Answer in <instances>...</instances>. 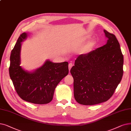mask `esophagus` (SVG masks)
I'll use <instances>...</instances> for the list:
<instances>
[{
	"mask_svg": "<svg viewBox=\"0 0 131 131\" xmlns=\"http://www.w3.org/2000/svg\"><path fill=\"white\" fill-rule=\"evenodd\" d=\"M73 66V64L72 63H70L69 65V71H70L71 69L72 68V67Z\"/></svg>",
	"mask_w": 131,
	"mask_h": 131,
	"instance_id": "esophagus-1",
	"label": "esophagus"
}]
</instances>
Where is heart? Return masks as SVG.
Returning a JSON list of instances; mask_svg holds the SVG:
<instances>
[{"mask_svg": "<svg viewBox=\"0 0 131 131\" xmlns=\"http://www.w3.org/2000/svg\"><path fill=\"white\" fill-rule=\"evenodd\" d=\"M96 44V41L95 40H92L87 43L81 50V53L86 54L90 52L94 48Z\"/></svg>", "mask_w": 131, "mask_h": 131, "instance_id": "1", "label": "heart"}]
</instances>
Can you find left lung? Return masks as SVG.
Wrapping results in <instances>:
<instances>
[{"label": "left lung", "instance_id": "obj_1", "mask_svg": "<svg viewBox=\"0 0 131 131\" xmlns=\"http://www.w3.org/2000/svg\"><path fill=\"white\" fill-rule=\"evenodd\" d=\"M106 44L81 54L70 72L74 79V96L79 104H97L109 100L123 75L124 59L116 36L104 30Z\"/></svg>", "mask_w": 131, "mask_h": 131}]
</instances>
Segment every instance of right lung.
Segmentation results:
<instances>
[{
  "label": "right lung",
  "mask_w": 131,
  "mask_h": 131,
  "mask_svg": "<svg viewBox=\"0 0 131 131\" xmlns=\"http://www.w3.org/2000/svg\"><path fill=\"white\" fill-rule=\"evenodd\" d=\"M28 35L25 32L20 35L11 51L9 76L22 100L34 104H47L52 100L57 86L69 73V63H56L47 59L36 69L26 70L20 66L21 50V43Z\"/></svg>",
  "instance_id": "obj_1"
}]
</instances>
